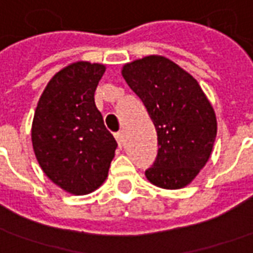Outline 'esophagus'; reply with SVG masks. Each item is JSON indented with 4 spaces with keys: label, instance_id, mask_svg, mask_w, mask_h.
Returning <instances> with one entry per match:
<instances>
[{
    "label": "esophagus",
    "instance_id": "esophagus-1",
    "mask_svg": "<svg viewBox=\"0 0 253 253\" xmlns=\"http://www.w3.org/2000/svg\"><path fill=\"white\" fill-rule=\"evenodd\" d=\"M114 137H116V140H117L119 145L124 144V133H123V132H117V133L114 134Z\"/></svg>",
    "mask_w": 253,
    "mask_h": 253
}]
</instances>
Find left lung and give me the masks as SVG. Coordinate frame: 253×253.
Here are the masks:
<instances>
[{
    "instance_id": "obj_1",
    "label": "left lung",
    "mask_w": 253,
    "mask_h": 253,
    "mask_svg": "<svg viewBox=\"0 0 253 253\" xmlns=\"http://www.w3.org/2000/svg\"><path fill=\"white\" fill-rule=\"evenodd\" d=\"M123 77L143 101L158 133V156L147 179L163 189H180L209 160L215 134L214 110L189 73L163 56L125 64Z\"/></svg>"
}]
</instances>
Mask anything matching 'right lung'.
Listing matches in <instances>:
<instances>
[{
  "label": "right lung",
  "instance_id": "1",
  "mask_svg": "<svg viewBox=\"0 0 253 253\" xmlns=\"http://www.w3.org/2000/svg\"><path fill=\"white\" fill-rule=\"evenodd\" d=\"M105 66L78 62L60 70L39 99L32 144L39 165L55 185L75 195L104 183L117 141L105 128L94 91Z\"/></svg>",
  "mask_w": 253,
  "mask_h": 253
}]
</instances>
